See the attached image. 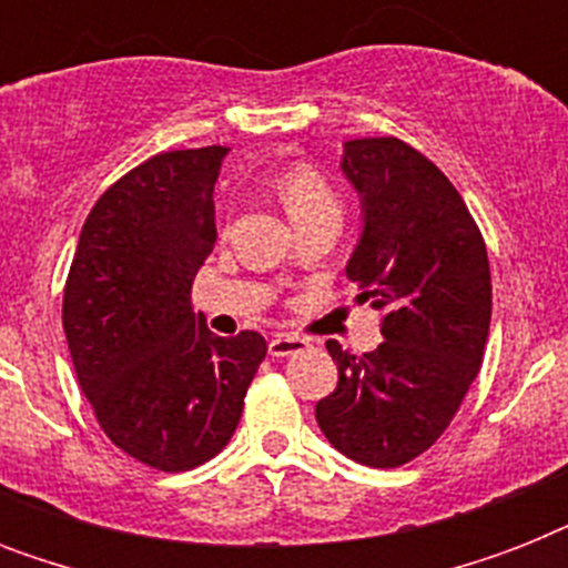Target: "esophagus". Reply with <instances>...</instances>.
<instances>
[{
    "instance_id": "34e87169",
    "label": "esophagus",
    "mask_w": 568,
    "mask_h": 568,
    "mask_svg": "<svg viewBox=\"0 0 568 568\" xmlns=\"http://www.w3.org/2000/svg\"><path fill=\"white\" fill-rule=\"evenodd\" d=\"M310 347V342L301 336H274L267 342V351L271 356H294V354H303Z\"/></svg>"
}]
</instances>
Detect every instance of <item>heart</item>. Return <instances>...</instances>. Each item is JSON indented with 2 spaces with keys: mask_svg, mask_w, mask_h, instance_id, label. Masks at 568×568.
Listing matches in <instances>:
<instances>
[{
  "mask_svg": "<svg viewBox=\"0 0 568 568\" xmlns=\"http://www.w3.org/2000/svg\"><path fill=\"white\" fill-rule=\"evenodd\" d=\"M276 194H280L285 212L292 214V221L297 226H306V223L318 221V217H342V203H338L336 189L312 164H288L276 176Z\"/></svg>",
  "mask_w": 568,
  "mask_h": 568,
  "instance_id": "heart-1",
  "label": "heart"
}]
</instances>
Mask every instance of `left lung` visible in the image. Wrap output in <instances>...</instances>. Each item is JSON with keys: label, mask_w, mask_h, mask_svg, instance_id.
<instances>
[{"label": "left lung", "mask_w": 568, "mask_h": 568, "mask_svg": "<svg viewBox=\"0 0 568 568\" xmlns=\"http://www.w3.org/2000/svg\"><path fill=\"white\" fill-rule=\"evenodd\" d=\"M347 180L363 194L365 230L347 276L383 312L372 354L327 342L338 386L315 418L329 445L372 468L430 448L475 383L493 318L484 235L459 191L400 138L345 144Z\"/></svg>", "instance_id": "1"}]
</instances>
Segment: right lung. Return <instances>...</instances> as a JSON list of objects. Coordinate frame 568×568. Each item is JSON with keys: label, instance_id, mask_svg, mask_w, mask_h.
<instances>
[{"label": "right lung", "instance_id": "right-lung-1", "mask_svg": "<svg viewBox=\"0 0 568 568\" xmlns=\"http://www.w3.org/2000/svg\"><path fill=\"white\" fill-rule=\"evenodd\" d=\"M226 146L171 150L120 176L88 214L64 283L67 345L97 422L159 471L221 454L265 359L253 329L214 336L191 312L212 253L214 182Z\"/></svg>", "mask_w": 568, "mask_h": 568}]
</instances>
